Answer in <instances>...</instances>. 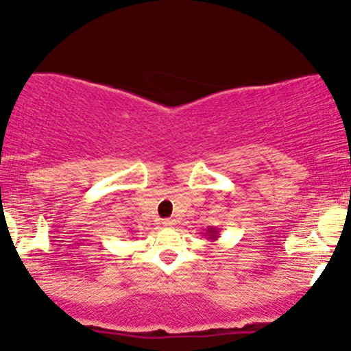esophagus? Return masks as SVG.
I'll return each mask as SVG.
<instances>
[{"mask_svg":"<svg viewBox=\"0 0 351 351\" xmlns=\"http://www.w3.org/2000/svg\"><path fill=\"white\" fill-rule=\"evenodd\" d=\"M163 224L167 228H171V226H175V224H176V219H175V217H168V219H163Z\"/></svg>","mask_w":351,"mask_h":351,"instance_id":"esophagus-1","label":"esophagus"}]
</instances>
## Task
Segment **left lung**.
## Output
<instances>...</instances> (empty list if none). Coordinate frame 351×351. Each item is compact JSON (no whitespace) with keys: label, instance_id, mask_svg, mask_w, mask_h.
Masks as SVG:
<instances>
[{"label":"left lung","instance_id":"left-lung-1","mask_svg":"<svg viewBox=\"0 0 351 351\" xmlns=\"http://www.w3.org/2000/svg\"><path fill=\"white\" fill-rule=\"evenodd\" d=\"M203 234H206L208 236V239H211V241H216L217 237H219V229H216V228H208L206 229V232H203Z\"/></svg>","mask_w":351,"mask_h":351}]
</instances>
